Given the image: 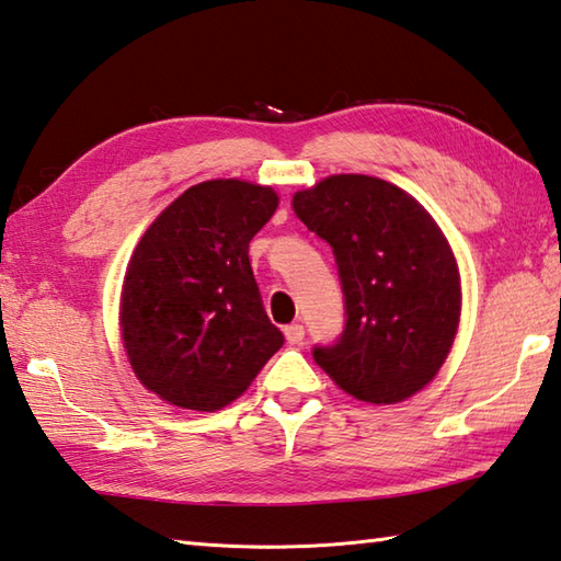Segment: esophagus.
Instances as JSON below:
<instances>
[{
  "label": "esophagus",
  "instance_id": "obj_1",
  "mask_svg": "<svg viewBox=\"0 0 561 561\" xmlns=\"http://www.w3.org/2000/svg\"><path fill=\"white\" fill-rule=\"evenodd\" d=\"M284 335H287V343L289 345H301L306 331H304L301 323H291V325L284 328Z\"/></svg>",
  "mask_w": 561,
  "mask_h": 561
}]
</instances>
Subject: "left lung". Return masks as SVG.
<instances>
[{"instance_id": "left-lung-1", "label": "left lung", "mask_w": 561, "mask_h": 561, "mask_svg": "<svg viewBox=\"0 0 561 561\" xmlns=\"http://www.w3.org/2000/svg\"><path fill=\"white\" fill-rule=\"evenodd\" d=\"M294 211L333 248L343 333L313 359L350 397L397 403L431 381L455 343L462 291L431 214L397 184L333 174L294 194Z\"/></svg>"}]
</instances>
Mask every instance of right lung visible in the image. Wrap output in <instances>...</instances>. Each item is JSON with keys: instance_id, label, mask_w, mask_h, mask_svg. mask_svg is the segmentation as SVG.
I'll list each match as a JSON object with an SVG mask.
<instances>
[{"instance_id": "add662e5", "label": "right lung", "mask_w": 561, "mask_h": 561, "mask_svg": "<svg viewBox=\"0 0 561 561\" xmlns=\"http://www.w3.org/2000/svg\"><path fill=\"white\" fill-rule=\"evenodd\" d=\"M277 204L270 186L202 182L140 238L121 291V335L136 377L162 401L224 409L284 345L248 257Z\"/></svg>"}]
</instances>
